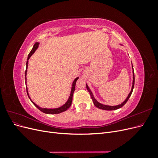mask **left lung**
Segmentation results:
<instances>
[{"label":"left lung","instance_id":"1","mask_svg":"<svg viewBox=\"0 0 158 158\" xmlns=\"http://www.w3.org/2000/svg\"><path fill=\"white\" fill-rule=\"evenodd\" d=\"M132 70H133V66H132ZM132 73H133V81H132V89H131V92L129 93V94H128V97L127 98V99L125 100V101H124L121 104L118 105V106H106V105H103V104H102V103H99V102L97 101V100L95 99V98L94 97V95H93V94H92V91L90 90V89H89V87H88V85L86 84V88H87L89 94H90V95H91V98H92V101H93V103H94V106H95V107H96L99 108V109H103V110H107V111H112V110H115V109H119V108L122 107L124 106V105H125V104L127 102V101L128 100L129 98L131 97V94H132V93L133 88H134V85H135V73H134V70H132Z\"/></svg>","mask_w":158,"mask_h":158}]
</instances>
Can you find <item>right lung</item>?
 <instances>
[{
	"mask_svg": "<svg viewBox=\"0 0 158 158\" xmlns=\"http://www.w3.org/2000/svg\"><path fill=\"white\" fill-rule=\"evenodd\" d=\"M40 45V43L39 42H36L35 44L33 45V48L31 49V51H30V52L28 55L27 56V62H26V72H25V80H26V75H27V65H28V60L30 59V58L31 57V56L34 53V52L36 51V49L38 48V47H39ZM78 79V77H77L76 78H75V80H74V82L72 84V88H71V92H70V96L69 98V99L67 100V102H66L63 106H62L61 107H59L58 108H55V109H47V108H41L40 106H38L37 105H36L34 102H32V100L31 99L29 94H28V91H27V88L26 86V91H27V94L28 95V98H30V99L31 101V102L33 103V105L39 109L41 111H42L43 113H47V114H58V113H60L62 112H64L65 111H66L71 106L72 104V102H73V94L75 90V85H76V82L77 80Z\"/></svg>",
	"mask_w": 158,
	"mask_h": 158,
	"instance_id": "1",
	"label": "right lung"
}]
</instances>
